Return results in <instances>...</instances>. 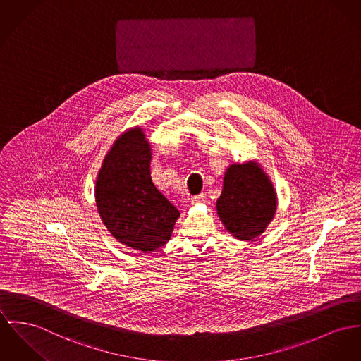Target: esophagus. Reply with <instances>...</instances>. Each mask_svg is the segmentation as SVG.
Listing matches in <instances>:
<instances>
[{"label":"esophagus","mask_w":361,"mask_h":361,"mask_svg":"<svg viewBox=\"0 0 361 361\" xmlns=\"http://www.w3.org/2000/svg\"><path fill=\"white\" fill-rule=\"evenodd\" d=\"M204 199H206V195L200 194L197 195V196H194L191 199V202H192V204H195V203H202V202H204Z\"/></svg>","instance_id":"obj_1"}]
</instances>
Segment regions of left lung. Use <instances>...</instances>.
Segmentation results:
<instances>
[{
    "label": "left lung",
    "mask_w": 361,
    "mask_h": 361,
    "mask_svg": "<svg viewBox=\"0 0 361 361\" xmlns=\"http://www.w3.org/2000/svg\"><path fill=\"white\" fill-rule=\"evenodd\" d=\"M216 209L235 239L250 242L264 233L276 214L278 194L261 164L249 161L226 167Z\"/></svg>",
    "instance_id": "1"
}]
</instances>
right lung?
Instances as JSON below:
<instances>
[{"label": "right lung", "mask_w": 361, "mask_h": 361, "mask_svg": "<svg viewBox=\"0 0 361 361\" xmlns=\"http://www.w3.org/2000/svg\"><path fill=\"white\" fill-rule=\"evenodd\" d=\"M152 147L145 132L133 126L112 142L96 177L99 216L121 245L151 252L171 238L180 212L151 178Z\"/></svg>", "instance_id": "right-lung-1"}]
</instances>
